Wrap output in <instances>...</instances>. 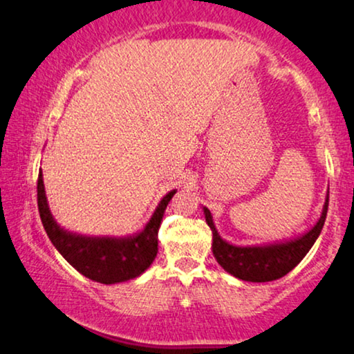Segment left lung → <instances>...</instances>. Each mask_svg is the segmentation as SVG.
Segmentation results:
<instances>
[{
  "instance_id": "8db88e82",
  "label": "left lung",
  "mask_w": 354,
  "mask_h": 354,
  "mask_svg": "<svg viewBox=\"0 0 354 354\" xmlns=\"http://www.w3.org/2000/svg\"><path fill=\"white\" fill-rule=\"evenodd\" d=\"M326 212L328 199L320 221L315 224L312 231L295 241L267 247H237L221 239L214 224H212L209 209L204 207L206 223L212 231V254H214L216 261L225 272L241 280H247V282H272L295 269L320 236Z\"/></svg>"
}]
</instances>
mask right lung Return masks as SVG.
Segmentation results:
<instances>
[{"mask_svg":"<svg viewBox=\"0 0 354 354\" xmlns=\"http://www.w3.org/2000/svg\"><path fill=\"white\" fill-rule=\"evenodd\" d=\"M176 191H171L161 199L155 214L142 232L129 239L110 237H82L59 227L50 216L46 203L42 174L37 178V207L39 216L55 249L67 262L87 279L110 285L135 279L155 261L158 252V231L169 199Z\"/></svg>","mask_w":354,"mask_h":354,"instance_id":"obj_1","label":"right lung"}]
</instances>
